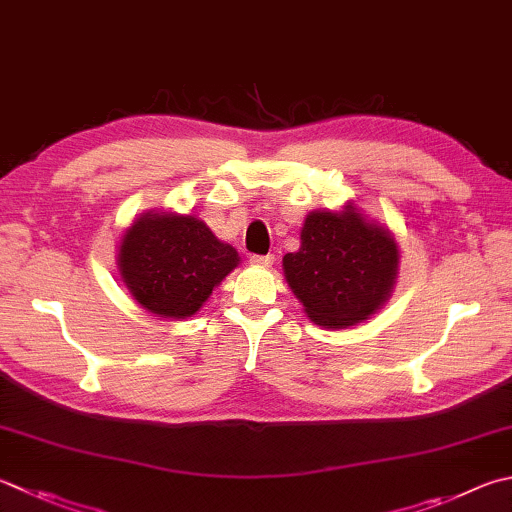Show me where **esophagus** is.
Segmentation results:
<instances>
[{"label": "esophagus", "instance_id": "1", "mask_svg": "<svg viewBox=\"0 0 512 512\" xmlns=\"http://www.w3.org/2000/svg\"><path fill=\"white\" fill-rule=\"evenodd\" d=\"M273 255H253L250 257V264L253 266H259V268H266V266H271L273 264Z\"/></svg>", "mask_w": 512, "mask_h": 512}]
</instances>
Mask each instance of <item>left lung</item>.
I'll list each match as a JSON object with an SVG mask.
<instances>
[{
  "instance_id": "obj_1",
  "label": "left lung",
  "mask_w": 512,
  "mask_h": 512,
  "mask_svg": "<svg viewBox=\"0 0 512 512\" xmlns=\"http://www.w3.org/2000/svg\"><path fill=\"white\" fill-rule=\"evenodd\" d=\"M302 246L284 255V275L309 318L327 329H347L383 304L396 280L398 246L383 226L347 206L311 212Z\"/></svg>"
}]
</instances>
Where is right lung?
Masks as SVG:
<instances>
[{
  "mask_svg": "<svg viewBox=\"0 0 512 512\" xmlns=\"http://www.w3.org/2000/svg\"><path fill=\"white\" fill-rule=\"evenodd\" d=\"M239 264L197 217L147 212L120 241L118 266L134 300L159 318H190Z\"/></svg>",
  "mask_w": 512,
  "mask_h": 512,
  "instance_id": "right-lung-1",
  "label": "right lung"
}]
</instances>
